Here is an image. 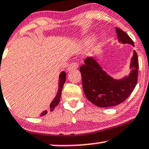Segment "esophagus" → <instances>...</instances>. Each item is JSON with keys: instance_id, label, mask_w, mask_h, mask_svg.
I'll use <instances>...</instances> for the list:
<instances>
[{"instance_id": "obj_1", "label": "esophagus", "mask_w": 149, "mask_h": 149, "mask_svg": "<svg viewBox=\"0 0 149 149\" xmlns=\"http://www.w3.org/2000/svg\"><path fill=\"white\" fill-rule=\"evenodd\" d=\"M78 67V63L77 62H72L71 63H70V65L68 66V71H71V70H73V69H76V68H77Z\"/></svg>"}]
</instances>
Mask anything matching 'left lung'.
Returning a JSON list of instances; mask_svg holds the SVG:
<instances>
[{"label": "left lung", "mask_w": 149, "mask_h": 149, "mask_svg": "<svg viewBox=\"0 0 149 149\" xmlns=\"http://www.w3.org/2000/svg\"><path fill=\"white\" fill-rule=\"evenodd\" d=\"M115 30L119 42L134 47V42L126 32L118 27ZM130 68L128 76L116 80L102 69L95 58L88 56L80 68L83 91L87 99L100 107H112L123 102L134 91L138 79L139 60L134 50Z\"/></svg>", "instance_id": "1"}]
</instances>
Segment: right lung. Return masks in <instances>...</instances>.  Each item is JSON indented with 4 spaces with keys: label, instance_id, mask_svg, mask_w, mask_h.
I'll use <instances>...</instances> for the list:
<instances>
[{
    "label": "right lung",
    "instance_id": "right-lung-1",
    "mask_svg": "<svg viewBox=\"0 0 149 149\" xmlns=\"http://www.w3.org/2000/svg\"><path fill=\"white\" fill-rule=\"evenodd\" d=\"M66 72L62 71L59 75V81H58V92H57L56 96H55L54 99L52 101L50 104V111L52 112L54 109H55V107L58 105V103H59L60 101V98H61V91H62V88H63V84H64L65 81H66ZM46 114H47V111L45 110L42 112V114H40V116H44Z\"/></svg>",
    "mask_w": 149,
    "mask_h": 149
}]
</instances>
